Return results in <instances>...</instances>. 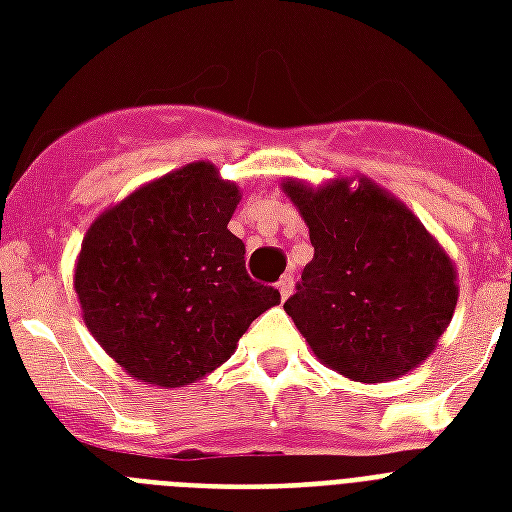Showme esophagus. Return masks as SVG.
<instances>
[{
	"mask_svg": "<svg viewBox=\"0 0 512 512\" xmlns=\"http://www.w3.org/2000/svg\"><path fill=\"white\" fill-rule=\"evenodd\" d=\"M276 289H279L281 300H287V297L292 295V289H295V279H292V276H281L279 284H276Z\"/></svg>",
	"mask_w": 512,
	"mask_h": 512,
	"instance_id": "34e87169",
	"label": "esophagus"
}]
</instances>
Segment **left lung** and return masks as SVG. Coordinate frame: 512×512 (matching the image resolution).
I'll return each mask as SVG.
<instances>
[{
  "label": "left lung",
  "instance_id": "obj_1",
  "mask_svg": "<svg viewBox=\"0 0 512 512\" xmlns=\"http://www.w3.org/2000/svg\"><path fill=\"white\" fill-rule=\"evenodd\" d=\"M281 188L308 225L313 260L284 303L321 364L388 382L433 353L457 308V268L420 217L369 177Z\"/></svg>",
  "mask_w": 512,
  "mask_h": 512
}]
</instances>
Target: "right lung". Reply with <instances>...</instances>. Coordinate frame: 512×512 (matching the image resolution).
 <instances>
[{
  "label": "right lung",
  "instance_id": "1",
  "mask_svg": "<svg viewBox=\"0 0 512 512\" xmlns=\"http://www.w3.org/2000/svg\"><path fill=\"white\" fill-rule=\"evenodd\" d=\"M241 193L193 162L132 191L84 233L74 289L98 345L130 377L183 388L225 364L279 289L247 276L228 231Z\"/></svg>",
  "mask_w": 512,
  "mask_h": 512
}]
</instances>
